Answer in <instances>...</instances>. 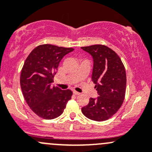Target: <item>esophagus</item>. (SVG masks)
Returning a JSON list of instances; mask_svg holds the SVG:
<instances>
[{
	"mask_svg": "<svg viewBox=\"0 0 152 152\" xmlns=\"http://www.w3.org/2000/svg\"><path fill=\"white\" fill-rule=\"evenodd\" d=\"M73 94L76 95V96H79V95H80V94H81L80 93H79V92L76 91V90H73Z\"/></svg>",
	"mask_w": 152,
	"mask_h": 152,
	"instance_id": "esophagus-1",
	"label": "esophagus"
}]
</instances>
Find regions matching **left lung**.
<instances>
[{
    "label": "left lung",
    "instance_id": "1",
    "mask_svg": "<svg viewBox=\"0 0 152 152\" xmlns=\"http://www.w3.org/2000/svg\"><path fill=\"white\" fill-rule=\"evenodd\" d=\"M82 49L93 58L92 81L99 94L96 99L90 98L82 112L90 120L104 121L115 114L124 102L126 87L125 67L118 55L106 45H93Z\"/></svg>",
    "mask_w": 152,
    "mask_h": 152
}]
</instances>
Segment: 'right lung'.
Segmentation results:
<instances>
[{
	"instance_id": "add662e5",
	"label": "right lung",
	"mask_w": 152,
	"mask_h": 152,
	"mask_svg": "<svg viewBox=\"0 0 152 152\" xmlns=\"http://www.w3.org/2000/svg\"><path fill=\"white\" fill-rule=\"evenodd\" d=\"M73 50L50 44L38 45L24 62L20 79L23 95L31 110L42 118L59 117L71 99V90H62L51 83L60 61Z\"/></svg>"
}]
</instances>
